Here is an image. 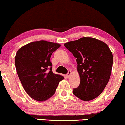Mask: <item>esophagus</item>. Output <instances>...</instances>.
<instances>
[{
  "mask_svg": "<svg viewBox=\"0 0 125 125\" xmlns=\"http://www.w3.org/2000/svg\"><path fill=\"white\" fill-rule=\"evenodd\" d=\"M71 73H72V72L71 71H68V73H67V74H66V77H69L70 75H71Z\"/></svg>",
  "mask_w": 125,
  "mask_h": 125,
  "instance_id": "esophagus-1",
  "label": "esophagus"
}]
</instances>
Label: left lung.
<instances>
[{
  "instance_id": "1",
  "label": "left lung",
  "mask_w": 125,
  "mask_h": 125,
  "mask_svg": "<svg viewBox=\"0 0 125 125\" xmlns=\"http://www.w3.org/2000/svg\"><path fill=\"white\" fill-rule=\"evenodd\" d=\"M76 58L81 82L73 90L84 101L94 99L105 88L111 74L112 53L104 42L94 38H81L64 44Z\"/></svg>"
}]
</instances>
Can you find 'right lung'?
<instances>
[{
    "mask_svg": "<svg viewBox=\"0 0 125 125\" xmlns=\"http://www.w3.org/2000/svg\"><path fill=\"white\" fill-rule=\"evenodd\" d=\"M61 44L46 41L26 44L17 51L16 72L24 89L31 98L43 102L52 96L64 79L53 73L50 58Z\"/></svg>",
    "mask_w": 125,
    "mask_h": 125,
    "instance_id": "obj_1",
    "label": "right lung"
}]
</instances>
